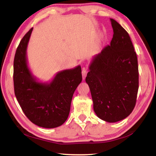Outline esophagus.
Returning <instances> with one entry per match:
<instances>
[{
  "label": "esophagus",
  "instance_id": "1",
  "mask_svg": "<svg viewBox=\"0 0 156 156\" xmlns=\"http://www.w3.org/2000/svg\"><path fill=\"white\" fill-rule=\"evenodd\" d=\"M87 73H88L87 69L86 67H83V70H82V74H83V80H84V79H85L86 76H87Z\"/></svg>",
  "mask_w": 156,
  "mask_h": 156
}]
</instances>
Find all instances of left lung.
Instances as JSON below:
<instances>
[{"mask_svg":"<svg viewBox=\"0 0 156 156\" xmlns=\"http://www.w3.org/2000/svg\"><path fill=\"white\" fill-rule=\"evenodd\" d=\"M110 20L113 30L110 45L94 58L85 80L98 117L115 122L130 115L136 106L139 72L129 34L115 20Z\"/></svg>","mask_w":156,"mask_h":156,"instance_id":"left-lung-1","label":"left lung"}]
</instances>
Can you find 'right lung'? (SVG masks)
<instances>
[{
	"label": "right lung",
	"mask_w": 156,
	"mask_h": 156,
	"mask_svg": "<svg viewBox=\"0 0 156 156\" xmlns=\"http://www.w3.org/2000/svg\"><path fill=\"white\" fill-rule=\"evenodd\" d=\"M32 30L24 36L16 51L13 75L15 96L31 122L44 128L58 127L68 118L73 94L82 81L81 67L58 72L49 84L36 82L26 58Z\"/></svg>",
	"instance_id": "add662e5"
}]
</instances>
